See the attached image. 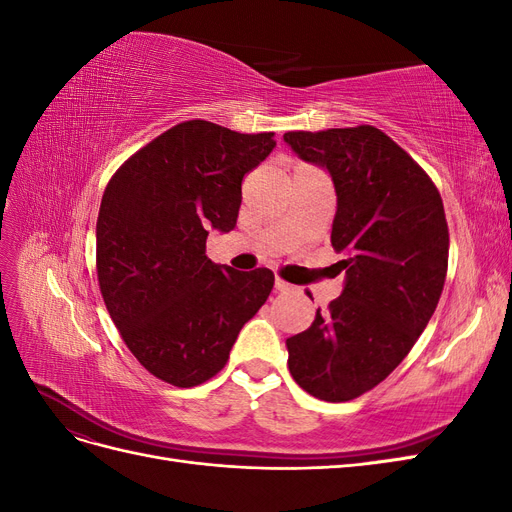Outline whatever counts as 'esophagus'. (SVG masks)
I'll list each match as a JSON object with an SVG mask.
<instances>
[{
	"label": "esophagus",
	"instance_id": "34e87169",
	"mask_svg": "<svg viewBox=\"0 0 512 512\" xmlns=\"http://www.w3.org/2000/svg\"><path fill=\"white\" fill-rule=\"evenodd\" d=\"M292 286L288 284V282H284V280H280V277H277V280H275V290L277 292H286V290H290Z\"/></svg>",
	"mask_w": 512,
	"mask_h": 512
}]
</instances>
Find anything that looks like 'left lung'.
I'll return each instance as SVG.
<instances>
[{
    "label": "left lung",
    "instance_id": "8db88e82",
    "mask_svg": "<svg viewBox=\"0 0 512 512\" xmlns=\"http://www.w3.org/2000/svg\"><path fill=\"white\" fill-rule=\"evenodd\" d=\"M284 141L331 173V245L346 254L342 297L286 339L288 369L303 391L339 404L378 386L425 331L446 280L448 224L429 175L382 130H299Z\"/></svg>",
    "mask_w": 512,
    "mask_h": 512
}]
</instances>
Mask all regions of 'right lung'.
I'll return each mask as SVG.
<instances>
[{"mask_svg":"<svg viewBox=\"0 0 512 512\" xmlns=\"http://www.w3.org/2000/svg\"><path fill=\"white\" fill-rule=\"evenodd\" d=\"M205 119L177 123L123 162L96 224L104 305L149 374L190 389L224 369L273 271L241 273L205 254L209 228H235L241 181L275 147Z\"/></svg>","mask_w":512,"mask_h":512,"instance_id":"obj_1","label":"right lung"}]
</instances>
